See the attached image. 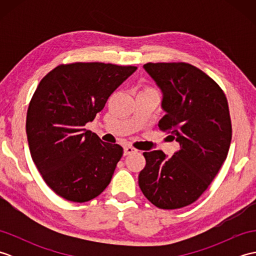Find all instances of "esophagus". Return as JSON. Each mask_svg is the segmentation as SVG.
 <instances>
[{
  "label": "esophagus",
  "instance_id": "34e87169",
  "mask_svg": "<svg viewBox=\"0 0 256 256\" xmlns=\"http://www.w3.org/2000/svg\"><path fill=\"white\" fill-rule=\"evenodd\" d=\"M138 150H135L132 146H126V148H124V155H130V154H133V153H136Z\"/></svg>",
  "mask_w": 256,
  "mask_h": 256
}]
</instances>
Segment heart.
Segmentation results:
<instances>
[{
	"label": "heart",
	"instance_id": "b5f03b06",
	"mask_svg": "<svg viewBox=\"0 0 256 256\" xmlns=\"http://www.w3.org/2000/svg\"><path fill=\"white\" fill-rule=\"evenodd\" d=\"M150 89H152V88H150Z\"/></svg>",
	"mask_w": 256,
	"mask_h": 256
}]
</instances>
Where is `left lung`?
<instances>
[{"label":"left lung","instance_id":"1","mask_svg":"<svg viewBox=\"0 0 256 256\" xmlns=\"http://www.w3.org/2000/svg\"><path fill=\"white\" fill-rule=\"evenodd\" d=\"M144 69L162 92L166 112L158 123L180 148L172 157L162 150L143 153L138 175L144 196L160 209L194 204L214 180L232 138L224 92L202 70L186 62H148Z\"/></svg>","mask_w":256,"mask_h":256}]
</instances>
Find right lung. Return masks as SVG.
<instances>
[{
  "mask_svg": "<svg viewBox=\"0 0 256 256\" xmlns=\"http://www.w3.org/2000/svg\"><path fill=\"white\" fill-rule=\"evenodd\" d=\"M138 67L104 62L59 64L40 80L26 116L32 162L47 186L74 202L98 197L123 155L84 128Z\"/></svg>",
  "mask_w": 256,
  "mask_h": 256,
  "instance_id": "add662e5",
  "label": "right lung"
}]
</instances>
